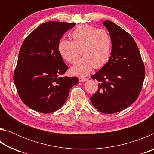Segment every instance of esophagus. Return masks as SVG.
<instances>
[{"label": "esophagus", "instance_id": "esophagus-1", "mask_svg": "<svg viewBox=\"0 0 154 154\" xmlns=\"http://www.w3.org/2000/svg\"><path fill=\"white\" fill-rule=\"evenodd\" d=\"M87 80V78L85 77H79V81L80 82H84Z\"/></svg>", "mask_w": 154, "mask_h": 154}]
</instances>
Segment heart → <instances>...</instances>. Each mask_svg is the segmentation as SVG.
<instances>
[{"mask_svg":"<svg viewBox=\"0 0 154 154\" xmlns=\"http://www.w3.org/2000/svg\"><path fill=\"white\" fill-rule=\"evenodd\" d=\"M72 41L62 38L58 45V53L67 62L73 64L81 53L83 57L71 69V74L83 77L90 73L93 67H103L110 58L112 41L106 30L83 24L71 33Z\"/></svg>","mask_w":154,"mask_h":154,"instance_id":"b5f03b06","label":"heart"}]
</instances>
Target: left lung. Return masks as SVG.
Masks as SVG:
<instances>
[{
	"label": "left lung",
	"mask_w": 154,
	"mask_h": 154,
	"mask_svg": "<svg viewBox=\"0 0 154 154\" xmlns=\"http://www.w3.org/2000/svg\"><path fill=\"white\" fill-rule=\"evenodd\" d=\"M112 41L111 56L100 71L92 75L99 82L90 97L98 111L111 114L124 110L137 100L145 79V66L131 35L113 22L105 20Z\"/></svg>",
	"instance_id": "left-lung-1"
}]
</instances>
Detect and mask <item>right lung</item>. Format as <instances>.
Segmentation results:
<instances>
[{
  "label": "right lung",
  "mask_w": 154,
  "mask_h": 154,
  "mask_svg": "<svg viewBox=\"0 0 154 154\" xmlns=\"http://www.w3.org/2000/svg\"><path fill=\"white\" fill-rule=\"evenodd\" d=\"M75 23L48 22L34 30L23 42L14 81L26 105L39 113L58 110L66 100L76 77H59L68 66L58 51L64 34Z\"/></svg>",
  "instance_id": "right-lung-1"
}]
</instances>
